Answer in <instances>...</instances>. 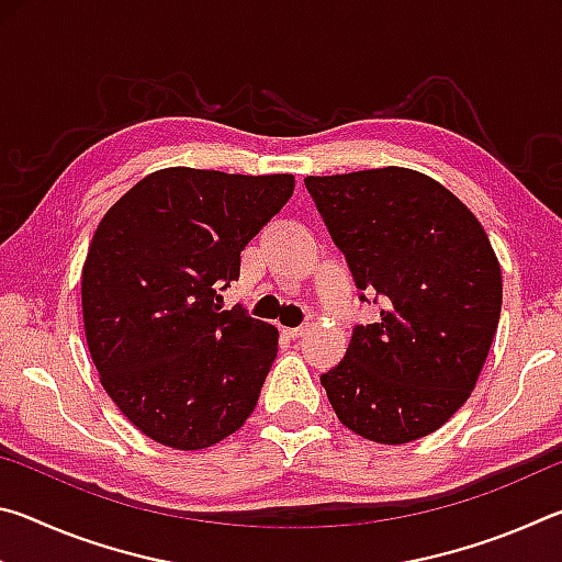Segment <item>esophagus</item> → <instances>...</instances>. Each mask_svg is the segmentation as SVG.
Returning <instances> with one entry per match:
<instances>
[{
	"label": "esophagus",
	"mask_w": 562,
	"mask_h": 562,
	"mask_svg": "<svg viewBox=\"0 0 562 562\" xmlns=\"http://www.w3.org/2000/svg\"><path fill=\"white\" fill-rule=\"evenodd\" d=\"M307 329H310V325H307V322H304V325H300V327H288V329H284V335L294 339V337H302Z\"/></svg>",
	"instance_id": "1"
}]
</instances>
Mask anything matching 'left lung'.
<instances>
[{
  "instance_id": "1",
  "label": "left lung",
  "mask_w": 562,
  "mask_h": 562,
  "mask_svg": "<svg viewBox=\"0 0 562 562\" xmlns=\"http://www.w3.org/2000/svg\"><path fill=\"white\" fill-rule=\"evenodd\" d=\"M359 300L382 319L357 325L345 359L319 376L341 424L376 443H408L471 396L496 335L501 265L475 215L408 168L304 178Z\"/></svg>"
}]
</instances>
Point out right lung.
Listing matches in <instances>:
<instances>
[{"mask_svg":"<svg viewBox=\"0 0 562 562\" xmlns=\"http://www.w3.org/2000/svg\"><path fill=\"white\" fill-rule=\"evenodd\" d=\"M292 190L290 173L164 168L103 215L81 272L83 329L103 389L148 439L207 449L252 414L278 329L221 310V290Z\"/></svg>","mask_w":562,"mask_h":562,"instance_id":"right-lung-1","label":"right lung"}]
</instances>
